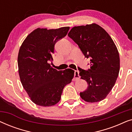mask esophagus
I'll list each match as a JSON object with an SVG mask.
<instances>
[{
	"label": "esophagus",
	"mask_w": 132,
	"mask_h": 132,
	"mask_svg": "<svg viewBox=\"0 0 132 132\" xmlns=\"http://www.w3.org/2000/svg\"><path fill=\"white\" fill-rule=\"evenodd\" d=\"M80 79V76H79V73L78 71H75V78H74V80H77Z\"/></svg>",
	"instance_id": "esophagus-1"
}]
</instances>
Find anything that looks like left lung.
<instances>
[{
  "mask_svg": "<svg viewBox=\"0 0 132 132\" xmlns=\"http://www.w3.org/2000/svg\"><path fill=\"white\" fill-rule=\"evenodd\" d=\"M68 36L78 45L85 57L90 58L88 71L79 68L80 78L88 83L80 93L88 103L100 102L115 85L120 71V56L114 42L108 32L95 23L75 26Z\"/></svg>",
  "mask_w": 132,
  "mask_h": 132,
  "instance_id": "8db88e82",
  "label": "left lung"
}]
</instances>
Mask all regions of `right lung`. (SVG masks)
Returning <instances> with one entry per match:
<instances>
[{"label": "right lung", "mask_w": 132, "mask_h": 132, "mask_svg": "<svg viewBox=\"0 0 132 132\" xmlns=\"http://www.w3.org/2000/svg\"><path fill=\"white\" fill-rule=\"evenodd\" d=\"M70 27L56 29L37 28L29 34L20 47L19 74L30 100L38 106H53L61 100L65 86L71 82L75 71H57L49 64L55 43L67 35Z\"/></svg>", "instance_id": "add662e5"}]
</instances>
